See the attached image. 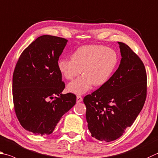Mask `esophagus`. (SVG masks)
<instances>
[{"mask_svg": "<svg viewBox=\"0 0 158 158\" xmlns=\"http://www.w3.org/2000/svg\"><path fill=\"white\" fill-rule=\"evenodd\" d=\"M82 100H83L82 97H81L80 95H77V103H79V102H82Z\"/></svg>", "mask_w": 158, "mask_h": 158, "instance_id": "esophagus-1", "label": "esophagus"}]
</instances>
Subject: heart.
I'll list each match as a JSON object with an SVG mask.
<instances>
[{"label": "heart", "instance_id": "b5f03b06", "mask_svg": "<svg viewBox=\"0 0 158 158\" xmlns=\"http://www.w3.org/2000/svg\"><path fill=\"white\" fill-rule=\"evenodd\" d=\"M71 59H61L58 61L60 73L68 80L84 74L68 85V90L81 94L90 90L93 84L99 86L106 84L115 68L118 56L111 48L99 45H85L77 48Z\"/></svg>", "mask_w": 158, "mask_h": 158}]
</instances>
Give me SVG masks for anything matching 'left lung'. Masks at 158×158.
<instances>
[{
    "label": "left lung",
    "instance_id": "1",
    "mask_svg": "<svg viewBox=\"0 0 158 158\" xmlns=\"http://www.w3.org/2000/svg\"><path fill=\"white\" fill-rule=\"evenodd\" d=\"M122 59L108 81L84 98L92 137L112 142L130 127L144 106L147 93L144 65L127 44L118 42Z\"/></svg>",
    "mask_w": 158,
    "mask_h": 158
}]
</instances>
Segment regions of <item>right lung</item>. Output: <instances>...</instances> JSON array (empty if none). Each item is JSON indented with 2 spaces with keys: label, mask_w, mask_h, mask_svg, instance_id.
Returning <instances> with one entry per match:
<instances>
[{
  "label": "right lung",
  "mask_w": 158,
  "mask_h": 158,
  "mask_svg": "<svg viewBox=\"0 0 158 158\" xmlns=\"http://www.w3.org/2000/svg\"><path fill=\"white\" fill-rule=\"evenodd\" d=\"M68 40L43 35L23 51L12 79L14 108L20 124L35 135H50L60 119L76 104L65 88L58 61Z\"/></svg>",
  "instance_id": "add662e5"
}]
</instances>
